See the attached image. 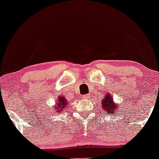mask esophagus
Wrapping results in <instances>:
<instances>
[{"label": "esophagus", "mask_w": 159, "mask_h": 159, "mask_svg": "<svg viewBox=\"0 0 159 159\" xmlns=\"http://www.w3.org/2000/svg\"><path fill=\"white\" fill-rule=\"evenodd\" d=\"M83 97H84V99H88L89 97H90V96H89L88 94H86V95H84Z\"/></svg>", "instance_id": "obj_1"}]
</instances>
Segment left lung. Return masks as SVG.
Returning a JSON list of instances; mask_svg holds the SVG:
<instances>
[{"mask_svg":"<svg viewBox=\"0 0 159 159\" xmlns=\"http://www.w3.org/2000/svg\"><path fill=\"white\" fill-rule=\"evenodd\" d=\"M101 102H102V109L107 114L115 115L116 113V111L118 110V106L114 102L113 97H111L110 93H106Z\"/></svg>","mask_w":159,"mask_h":159,"instance_id":"obj_1","label":"left lung"}]
</instances>
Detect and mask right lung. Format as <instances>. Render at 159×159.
I'll return each mask as SVG.
<instances>
[{
	"label": "right lung",
	"instance_id": "right-lung-1",
	"mask_svg": "<svg viewBox=\"0 0 159 159\" xmlns=\"http://www.w3.org/2000/svg\"><path fill=\"white\" fill-rule=\"evenodd\" d=\"M57 99H58L57 101V103L53 106V109H55L56 112L61 113L62 112V109L67 107L68 101L66 97H63V96H59L57 97Z\"/></svg>",
	"mask_w": 159,
	"mask_h": 159
}]
</instances>
